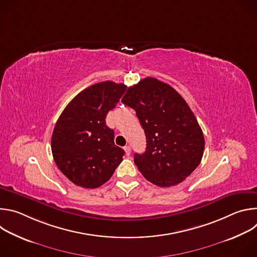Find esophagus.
I'll list each match as a JSON object with an SVG mask.
<instances>
[{"label": "esophagus", "mask_w": 257, "mask_h": 257, "mask_svg": "<svg viewBox=\"0 0 257 257\" xmlns=\"http://www.w3.org/2000/svg\"><path fill=\"white\" fill-rule=\"evenodd\" d=\"M124 151H125V153H126L127 156H130V154H131V149H130L129 145H126V146H125Z\"/></svg>", "instance_id": "1"}]
</instances>
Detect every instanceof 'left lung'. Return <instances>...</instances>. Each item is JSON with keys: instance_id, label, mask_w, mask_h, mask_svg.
Returning <instances> with one entry per match:
<instances>
[{"instance_id": "1", "label": "left lung", "mask_w": 257, "mask_h": 257, "mask_svg": "<svg viewBox=\"0 0 257 257\" xmlns=\"http://www.w3.org/2000/svg\"><path fill=\"white\" fill-rule=\"evenodd\" d=\"M122 102L135 109L146 151L134 155L143 177L160 187L175 186L198 167L202 130L187 102L171 85L146 77L127 89Z\"/></svg>"}]
</instances>
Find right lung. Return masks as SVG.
Masks as SVG:
<instances>
[{
	"instance_id": "right-lung-1",
	"label": "right lung",
	"mask_w": 257,
	"mask_h": 257,
	"mask_svg": "<svg viewBox=\"0 0 257 257\" xmlns=\"http://www.w3.org/2000/svg\"><path fill=\"white\" fill-rule=\"evenodd\" d=\"M126 85L104 81L79 92L65 107L52 135L57 167L75 185L93 189L109 180L123 161L114 130L105 117L126 91Z\"/></svg>"
}]
</instances>
